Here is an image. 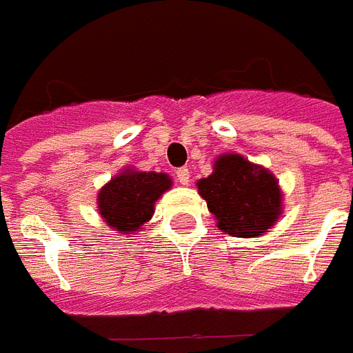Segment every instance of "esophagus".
Instances as JSON below:
<instances>
[{"label":"esophagus","instance_id":"obj_1","mask_svg":"<svg viewBox=\"0 0 353 353\" xmlns=\"http://www.w3.org/2000/svg\"><path fill=\"white\" fill-rule=\"evenodd\" d=\"M190 169L188 168H180L179 171H176V180H179L180 184L182 185H188L190 184Z\"/></svg>","mask_w":353,"mask_h":353}]
</instances>
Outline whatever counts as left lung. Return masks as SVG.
Listing matches in <instances>:
<instances>
[{
	"mask_svg": "<svg viewBox=\"0 0 353 353\" xmlns=\"http://www.w3.org/2000/svg\"><path fill=\"white\" fill-rule=\"evenodd\" d=\"M199 194L215 216L216 228L231 236L255 239L272 230L283 215V190L264 165L239 153H224L213 173L196 182Z\"/></svg>",
	"mask_w": 353,
	"mask_h": 353,
	"instance_id": "1",
	"label": "left lung"
}]
</instances>
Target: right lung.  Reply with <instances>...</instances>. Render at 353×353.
<instances>
[{
  "label": "right lung",
  "mask_w": 353,
  "mask_h": 353,
  "mask_svg": "<svg viewBox=\"0 0 353 353\" xmlns=\"http://www.w3.org/2000/svg\"><path fill=\"white\" fill-rule=\"evenodd\" d=\"M173 180L168 173L123 168L98 191V213L114 233L131 236L153 219L154 204Z\"/></svg>",
  "instance_id": "obj_1"
}]
</instances>
